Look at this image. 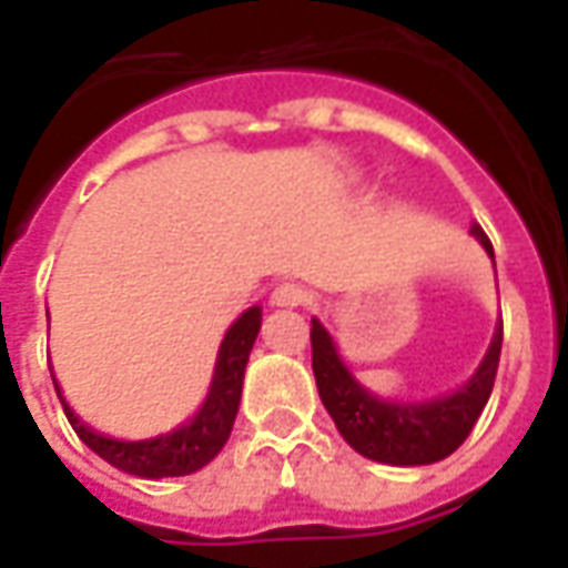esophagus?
Returning <instances> with one entry per match:
<instances>
[{
  "mask_svg": "<svg viewBox=\"0 0 568 568\" xmlns=\"http://www.w3.org/2000/svg\"><path fill=\"white\" fill-rule=\"evenodd\" d=\"M310 301V292L307 288H301V285L295 283H283L276 292H273V304L276 307H307Z\"/></svg>",
  "mask_w": 568,
  "mask_h": 568,
  "instance_id": "obj_1",
  "label": "esophagus"
}]
</instances>
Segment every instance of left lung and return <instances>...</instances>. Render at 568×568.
Wrapping results in <instances>:
<instances>
[{
	"instance_id": "obj_1",
	"label": "left lung",
	"mask_w": 568,
	"mask_h": 568,
	"mask_svg": "<svg viewBox=\"0 0 568 568\" xmlns=\"http://www.w3.org/2000/svg\"><path fill=\"white\" fill-rule=\"evenodd\" d=\"M471 234L493 258V243L484 234V227L475 224ZM310 344H313V374H316L322 405L332 414L334 426L344 435L346 444L374 463L428 465L450 456L468 438L480 410L487 407L499 371L501 322L475 377L456 393L432 402H383L368 389H362L344 365V358L337 356L332 334L322 328L320 320H313Z\"/></svg>"
}]
</instances>
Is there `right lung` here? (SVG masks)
<instances>
[{
  "mask_svg": "<svg viewBox=\"0 0 568 568\" xmlns=\"http://www.w3.org/2000/svg\"><path fill=\"white\" fill-rule=\"evenodd\" d=\"M261 328V307H248L240 320L227 328L219 349V362H215V377H212L210 395L197 410V417L179 426L175 432H166L161 438L149 440H118L105 438L91 426H84L72 407L63 402L60 389V405L67 410L69 426L75 428L88 447L97 456H103L105 463L115 465L121 471L136 477H182L197 471L206 463H212L224 440L231 438L236 410H240V395H243V374H246L248 353L258 337Z\"/></svg>",
  "mask_w": 568,
  "mask_h": 568,
  "instance_id": "1",
  "label": "right lung"
}]
</instances>
